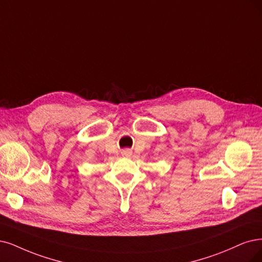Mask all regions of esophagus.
Segmentation results:
<instances>
[{"mask_svg": "<svg viewBox=\"0 0 262 262\" xmlns=\"http://www.w3.org/2000/svg\"><path fill=\"white\" fill-rule=\"evenodd\" d=\"M129 153H130L129 151H125V152H124V154H125V156H128V154H129Z\"/></svg>", "mask_w": 262, "mask_h": 262, "instance_id": "1", "label": "esophagus"}]
</instances>
